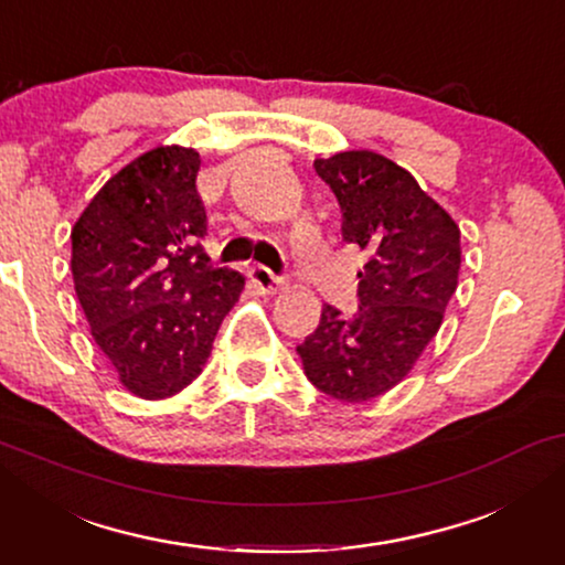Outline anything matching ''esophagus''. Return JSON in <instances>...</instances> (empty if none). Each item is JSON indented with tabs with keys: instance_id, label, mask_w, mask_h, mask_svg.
Wrapping results in <instances>:
<instances>
[{
	"instance_id": "34e87169",
	"label": "esophagus",
	"mask_w": 565,
	"mask_h": 565,
	"mask_svg": "<svg viewBox=\"0 0 565 565\" xmlns=\"http://www.w3.org/2000/svg\"><path fill=\"white\" fill-rule=\"evenodd\" d=\"M252 282L257 285L259 292H265V296H275V292L285 290V285H288V280L280 275H275L273 269L262 267V265H254L252 267Z\"/></svg>"
}]
</instances>
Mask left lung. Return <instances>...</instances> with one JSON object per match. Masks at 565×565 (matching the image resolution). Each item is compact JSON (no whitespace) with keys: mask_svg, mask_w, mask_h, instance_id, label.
<instances>
[{"mask_svg":"<svg viewBox=\"0 0 565 565\" xmlns=\"http://www.w3.org/2000/svg\"><path fill=\"white\" fill-rule=\"evenodd\" d=\"M342 207V236L367 254L358 273L360 308L323 306L298 347L316 388L344 404H365L404 381L443 327L458 290L460 228L412 172L360 149L313 161Z\"/></svg>","mask_w":565,"mask_h":565,"instance_id":"left-lung-1","label":"left lung"}]
</instances>
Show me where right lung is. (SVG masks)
Wrapping results in <instances>:
<instances>
[{"mask_svg":"<svg viewBox=\"0 0 565 565\" xmlns=\"http://www.w3.org/2000/svg\"><path fill=\"white\" fill-rule=\"evenodd\" d=\"M200 153L153 146L113 174L72 228L79 306L122 388L172 398L203 373L244 277L213 267L200 238Z\"/></svg>","mask_w":565,"mask_h":565,"instance_id":"right-lung-1","label":"right lung"}]
</instances>
